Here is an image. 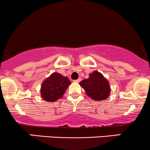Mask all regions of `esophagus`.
I'll use <instances>...</instances> for the list:
<instances>
[{"instance_id":"esophagus-1","label":"esophagus","mask_w":150,"mask_h":150,"mask_svg":"<svg viewBox=\"0 0 150 150\" xmlns=\"http://www.w3.org/2000/svg\"><path fill=\"white\" fill-rule=\"evenodd\" d=\"M80 81H81V79H80V78H78V80H74V82H75V83H80Z\"/></svg>"}]
</instances>
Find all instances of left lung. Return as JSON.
Here are the masks:
<instances>
[{
  "mask_svg": "<svg viewBox=\"0 0 150 150\" xmlns=\"http://www.w3.org/2000/svg\"><path fill=\"white\" fill-rule=\"evenodd\" d=\"M80 85L88 97L96 101L106 100L110 94L109 82L97 70L90 73L88 79L82 80Z\"/></svg>",
  "mask_w": 150,
  "mask_h": 150,
  "instance_id": "8db88e82",
  "label": "left lung"
}]
</instances>
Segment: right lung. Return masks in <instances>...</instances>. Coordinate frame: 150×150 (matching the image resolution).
<instances>
[{
	"instance_id": "1",
	"label": "right lung",
	"mask_w": 150,
	"mask_h": 150,
	"mask_svg": "<svg viewBox=\"0 0 150 150\" xmlns=\"http://www.w3.org/2000/svg\"><path fill=\"white\" fill-rule=\"evenodd\" d=\"M71 84L67 77L53 72L42 82L41 85V97L47 102H55L61 98L67 88Z\"/></svg>"
}]
</instances>
